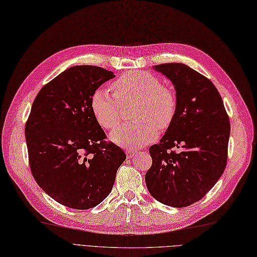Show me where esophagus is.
Segmentation results:
<instances>
[{
    "label": "esophagus",
    "instance_id": "34e87169",
    "mask_svg": "<svg viewBox=\"0 0 257 257\" xmlns=\"http://www.w3.org/2000/svg\"><path fill=\"white\" fill-rule=\"evenodd\" d=\"M137 151H134V150H131V151H126V156L127 158H133L134 156H136Z\"/></svg>",
    "mask_w": 257,
    "mask_h": 257
}]
</instances>
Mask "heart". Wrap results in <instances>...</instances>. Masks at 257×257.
<instances>
[{
  "label": "heart",
  "mask_w": 257,
  "mask_h": 257,
  "mask_svg": "<svg viewBox=\"0 0 257 257\" xmlns=\"http://www.w3.org/2000/svg\"><path fill=\"white\" fill-rule=\"evenodd\" d=\"M114 94L103 88L96 89L90 105L94 118L105 128H116L121 121V106L137 101L133 112L135 122L113 131L110 139L126 149H137L152 143L158 136V127L171 125L176 112V98L155 75L134 71L119 76L112 83Z\"/></svg>",
  "instance_id": "heart-1"
}]
</instances>
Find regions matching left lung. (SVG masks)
Returning a JSON list of instances; mask_svg holds the SVG:
<instances>
[{
  "label": "left lung",
  "mask_w": 257,
  "mask_h": 257,
  "mask_svg": "<svg viewBox=\"0 0 257 257\" xmlns=\"http://www.w3.org/2000/svg\"><path fill=\"white\" fill-rule=\"evenodd\" d=\"M153 69L173 84L176 112L159 144L149 150L152 166L146 184L158 202L185 207L201 200L222 175L231 125L221 95L208 78L184 64ZM172 147L179 151L170 153Z\"/></svg>",
  "instance_id": "left-lung-1"
}]
</instances>
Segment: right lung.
<instances>
[{
  "mask_svg": "<svg viewBox=\"0 0 257 257\" xmlns=\"http://www.w3.org/2000/svg\"><path fill=\"white\" fill-rule=\"evenodd\" d=\"M116 75L96 66L65 70L35 99L25 125L29 161L39 187L61 205L89 209L108 196L123 150L106 143L92 93Z\"/></svg>",
  "mask_w": 257,
  "mask_h": 257,
  "instance_id": "1",
  "label": "right lung"
}]
</instances>
